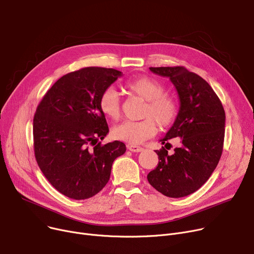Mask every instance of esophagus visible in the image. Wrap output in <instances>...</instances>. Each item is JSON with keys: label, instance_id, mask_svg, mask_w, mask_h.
<instances>
[{"label": "esophagus", "instance_id": "1", "mask_svg": "<svg viewBox=\"0 0 254 254\" xmlns=\"http://www.w3.org/2000/svg\"><path fill=\"white\" fill-rule=\"evenodd\" d=\"M127 148H128L129 151L134 152V153H139V152H141L143 150L141 146L135 145V144H127Z\"/></svg>", "mask_w": 254, "mask_h": 254}]
</instances>
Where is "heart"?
Listing matches in <instances>:
<instances>
[{"label": "heart", "instance_id": "b5f03b06", "mask_svg": "<svg viewBox=\"0 0 254 254\" xmlns=\"http://www.w3.org/2000/svg\"><path fill=\"white\" fill-rule=\"evenodd\" d=\"M129 92L145 100L140 121L127 120L112 129V135L118 140L139 143L152 137L157 132V125L165 129L170 127L180 113V104L175 97L165 93L161 82L151 77L134 78L125 83ZM99 109L104 116L117 120L121 115V99L113 87L104 89L99 96Z\"/></svg>", "mask_w": 254, "mask_h": 254}]
</instances>
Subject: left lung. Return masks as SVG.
<instances>
[{
  "label": "left lung",
  "instance_id": "left-lung-1",
  "mask_svg": "<svg viewBox=\"0 0 254 254\" xmlns=\"http://www.w3.org/2000/svg\"><path fill=\"white\" fill-rule=\"evenodd\" d=\"M170 79L180 96L181 108L173 126L156 151L158 166L147 181L163 195L182 198L199 190L216 168L222 154L226 114L211 86L184 66L150 67ZM180 137L181 144L172 154L168 140Z\"/></svg>",
  "mask_w": 254,
  "mask_h": 254
}]
</instances>
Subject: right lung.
Segmentation results:
<instances>
[{
  "mask_svg": "<svg viewBox=\"0 0 254 254\" xmlns=\"http://www.w3.org/2000/svg\"><path fill=\"white\" fill-rule=\"evenodd\" d=\"M120 70L84 67L71 71L49 89L34 117V150L48 182L63 195L84 200L108 184L113 162L126 152L119 140L101 144L109 132L99 96Z\"/></svg>",
  "mask_w": 254,
  "mask_h": 254,
  "instance_id": "add662e5",
  "label": "right lung"
}]
</instances>
